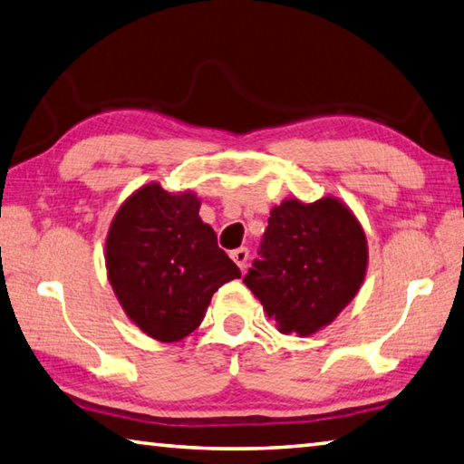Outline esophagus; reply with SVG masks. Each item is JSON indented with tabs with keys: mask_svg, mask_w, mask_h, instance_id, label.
<instances>
[{
	"mask_svg": "<svg viewBox=\"0 0 464 464\" xmlns=\"http://www.w3.org/2000/svg\"><path fill=\"white\" fill-rule=\"evenodd\" d=\"M231 259L235 261V264H237V267H239V269H246V266H247V259H249V251H247V247H239V249L231 251Z\"/></svg>",
	"mask_w": 464,
	"mask_h": 464,
	"instance_id": "obj_1",
	"label": "esophagus"
}]
</instances>
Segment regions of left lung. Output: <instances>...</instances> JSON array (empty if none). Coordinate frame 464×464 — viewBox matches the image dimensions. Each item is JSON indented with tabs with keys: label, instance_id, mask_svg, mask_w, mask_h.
I'll list each match as a JSON object with an SVG mask.
<instances>
[{
	"label": "left lung",
	"instance_id": "left-lung-1",
	"mask_svg": "<svg viewBox=\"0 0 464 464\" xmlns=\"http://www.w3.org/2000/svg\"><path fill=\"white\" fill-rule=\"evenodd\" d=\"M259 254L243 282L280 333L296 336L331 324L357 296L369 264L363 227L333 195L276 205Z\"/></svg>",
	"mask_w": 464,
	"mask_h": 464
}]
</instances>
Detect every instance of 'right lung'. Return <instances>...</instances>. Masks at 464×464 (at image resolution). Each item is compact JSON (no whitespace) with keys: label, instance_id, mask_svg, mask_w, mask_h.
I'll use <instances>...</instances> for the list:
<instances>
[{"label":"right lung","instance_id":"obj_1","mask_svg":"<svg viewBox=\"0 0 464 464\" xmlns=\"http://www.w3.org/2000/svg\"><path fill=\"white\" fill-rule=\"evenodd\" d=\"M198 208L195 192L150 182L123 200L109 225V284L125 316L160 343L197 331L213 294L241 277Z\"/></svg>","mask_w":464,"mask_h":464}]
</instances>
